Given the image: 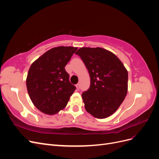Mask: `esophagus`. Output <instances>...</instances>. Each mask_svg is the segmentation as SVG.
Masks as SVG:
<instances>
[{
  "instance_id": "esophagus-1",
  "label": "esophagus",
  "mask_w": 159,
  "mask_h": 159,
  "mask_svg": "<svg viewBox=\"0 0 159 159\" xmlns=\"http://www.w3.org/2000/svg\"><path fill=\"white\" fill-rule=\"evenodd\" d=\"M76 88H77V89L78 90H79L80 89V84H76Z\"/></svg>"
}]
</instances>
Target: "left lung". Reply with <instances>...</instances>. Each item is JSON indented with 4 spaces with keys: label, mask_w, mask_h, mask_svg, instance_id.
I'll list each match as a JSON object with an SVG mask.
<instances>
[{
    "label": "left lung",
    "mask_w": 159,
    "mask_h": 159,
    "mask_svg": "<svg viewBox=\"0 0 159 159\" xmlns=\"http://www.w3.org/2000/svg\"><path fill=\"white\" fill-rule=\"evenodd\" d=\"M87 68L90 87L81 95L87 111L99 119L114 113L127 93L128 72L118 57L102 48H81L75 52Z\"/></svg>",
    "instance_id": "8db88e82"
}]
</instances>
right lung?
I'll list each match as a JSON object with an SVG mask.
<instances>
[{"label":"right lung","instance_id":"add662e5","mask_svg":"<svg viewBox=\"0 0 159 159\" xmlns=\"http://www.w3.org/2000/svg\"><path fill=\"white\" fill-rule=\"evenodd\" d=\"M77 48H53L34 61L28 71L26 87L35 107L42 113L54 115L66 107L76 88L65 70Z\"/></svg>","mask_w":159,"mask_h":159}]
</instances>
